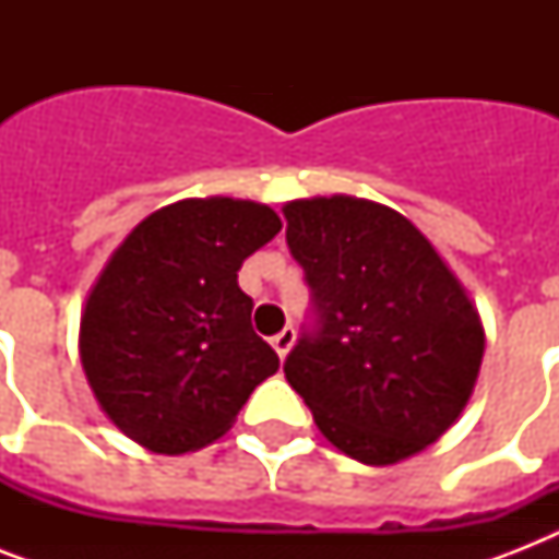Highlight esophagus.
I'll return each instance as SVG.
<instances>
[{"label": "esophagus", "mask_w": 559, "mask_h": 559, "mask_svg": "<svg viewBox=\"0 0 559 559\" xmlns=\"http://www.w3.org/2000/svg\"><path fill=\"white\" fill-rule=\"evenodd\" d=\"M293 342H296V331H293V328H284V331L272 336V348H275V354L284 359L289 354V348H293Z\"/></svg>", "instance_id": "obj_1"}]
</instances>
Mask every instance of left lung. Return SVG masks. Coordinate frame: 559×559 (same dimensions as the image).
Masks as SVG:
<instances>
[{"mask_svg":"<svg viewBox=\"0 0 559 559\" xmlns=\"http://www.w3.org/2000/svg\"><path fill=\"white\" fill-rule=\"evenodd\" d=\"M310 324L284 359L328 441L397 464L441 438L476 385L485 331L459 278L394 209L357 197L284 205Z\"/></svg>","mask_w":559,"mask_h":559,"instance_id":"8db88e82","label":"left lung"}]
</instances>
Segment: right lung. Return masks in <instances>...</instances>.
Masks as SVG:
<instances>
[{"label": "right lung", "mask_w": 559, "mask_h": 559, "mask_svg": "<svg viewBox=\"0 0 559 559\" xmlns=\"http://www.w3.org/2000/svg\"><path fill=\"white\" fill-rule=\"evenodd\" d=\"M281 231L270 205L182 200L127 235L81 319V362L112 424L153 452L226 432L278 354L252 331L237 270Z\"/></svg>", "instance_id": "obj_1"}]
</instances>
